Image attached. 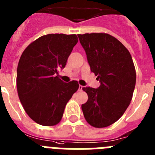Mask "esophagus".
Returning a JSON list of instances; mask_svg holds the SVG:
<instances>
[{
	"label": "esophagus",
	"instance_id": "esophagus-1",
	"mask_svg": "<svg viewBox=\"0 0 155 155\" xmlns=\"http://www.w3.org/2000/svg\"><path fill=\"white\" fill-rule=\"evenodd\" d=\"M82 89H83V86H79V91H82Z\"/></svg>",
	"mask_w": 155,
	"mask_h": 155
}]
</instances>
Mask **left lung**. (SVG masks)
<instances>
[{
	"label": "left lung",
	"mask_w": 155,
	"mask_h": 155,
	"mask_svg": "<svg viewBox=\"0 0 155 155\" xmlns=\"http://www.w3.org/2000/svg\"><path fill=\"white\" fill-rule=\"evenodd\" d=\"M91 71L100 82L98 89L84 87L88 101L82 105L86 121L105 128L118 121L132 99L136 73L129 51L105 33L78 34Z\"/></svg>",
	"instance_id": "obj_1"
}]
</instances>
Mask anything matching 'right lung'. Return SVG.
<instances>
[{
	"mask_svg": "<svg viewBox=\"0 0 155 155\" xmlns=\"http://www.w3.org/2000/svg\"><path fill=\"white\" fill-rule=\"evenodd\" d=\"M76 34L42 36L24 50L17 70L19 99L32 120L44 126L61 121L66 103L79 89L77 81L65 83L59 70L77 43Z\"/></svg>",
	"mask_w": 155,
	"mask_h": 155,
	"instance_id": "add662e5",
	"label": "right lung"
}]
</instances>
